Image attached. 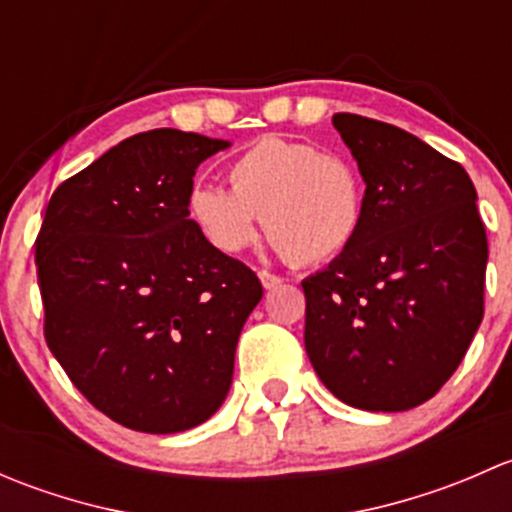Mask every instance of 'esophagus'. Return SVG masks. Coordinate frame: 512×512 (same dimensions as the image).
<instances>
[{
    "label": "esophagus",
    "mask_w": 512,
    "mask_h": 512,
    "mask_svg": "<svg viewBox=\"0 0 512 512\" xmlns=\"http://www.w3.org/2000/svg\"><path fill=\"white\" fill-rule=\"evenodd\" d=\"M257 277H260L262 287H265V289H275V287H280V285H282L280 277L272 275V272H267V270H260V272H257Z\"/></svg>",
    "instance_id": "obj_1"
}]
</instances>
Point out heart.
I'll list each match as a JSON object with an SVG mask.
<instances>
[{
	"label": "heart",
	"mask_w": 512,
	"mask_h": 512,
	"mask_svg": "<svg viewBox=\"0 0 512 512\" xmlns=\"http://www.w3.org/2000/svg\"><path fill=\"white\" fill-rule=\"evenodd\" d=\"M230 185L195 183L188 215L225 255L247 250L265 230L297 265L342 255L359 235L364 190L347 160L285 138H262L230 163Z\"/></svg>",
	"instance_id": "obj_1"
}]
</instances>
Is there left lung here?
<instances>
[{
  "instance_id": "1",
  "label": "left lung",
  "mask_w": 512,
  "mask_h": 512,
  "mask_svg": "<svg viewBox=\"0 0 512 512\" xmlns=\"http://www.w3.org/2000/svg\"><path fill=\"white\" fill-rule=\"evenodd\" d=\"M334 128L359 165L352 245L302 282L304 349L322 384L364 411H409L466 356L483 319L488 240L463 165L354 113Z\"/></svg>"
}]
</instances>
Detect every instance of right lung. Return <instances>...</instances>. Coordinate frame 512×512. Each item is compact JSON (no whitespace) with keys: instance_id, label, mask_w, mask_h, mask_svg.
<instances>
[{"instance_id":"right-lung-1","label":"right lung","mask_w":512,"mask_h":512,"mask_svg":"<svg viewBox=\"0 0 512 512\" xmlns=\"http://www.w3.org/2000/svg\"><path fill=\"white\" fill-rule=\"evenodd\" d=\"M230 141L156 128L51 195L36 237L44 337L121 426L178 433L223 406L262 285L188 215L195 168Z\"/></svg>"}]
</instances>
